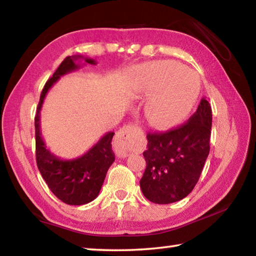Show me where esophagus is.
Returning <instances> with one entry per match:
<instances>
[{
    "label": "esophagus",
    "instance_id": "34e87169",
    "mask_svg": "<svg viewBox=\"0 0 256 256\" xmlns=\"http://www.w3.org/2000/svg\"><path fill=\"white\" fill-rule=\"evenodd\" d=\"M140 128L136 125H125L118 132L116 136V144H118V152L120 157L126 156L136 150L134 144V136H138Z\"/></svg>",
    "mask_w": 256,
    "mask_h": 256
}]
</instances>
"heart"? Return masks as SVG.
<instances>
[{
	"instance_id": "obj_1",
	"label": "heart",
	"mask_w": 256,
	"mask_h": 256,
	"mask_svg": "<svg viewBox=\"0 0 256 256\" xmlns=\"http://www.w3.org/2000/svg\"><path fill=\"white\" fill-rule=\"evenodd\" d=\"M136 92L149 97L146 114L154 124H170L196 100L198 82L194 73L175 62H151L133 71Z\"/></svg>"
}]
</instances>
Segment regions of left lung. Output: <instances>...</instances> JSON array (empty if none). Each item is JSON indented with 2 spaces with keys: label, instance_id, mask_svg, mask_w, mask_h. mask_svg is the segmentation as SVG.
I'll return each instance as SVG.
<instances>
[{
  "label": "left lung",
  "instance_id": "left-lung-1",
  "mask_svg": "<svg viewBox=\"0 0 256 256\" xmlns=\"http://www.w3.org/2000/svg\"><path fill=\"white\" fill-rule=\"evenodd\" d=\"M211 125V106L202 98L186 123L166 132L146 134V167L140 188L149 201L168 204L192 192L210 151Z\"/></svg>",
  "mask_w": 256,
  "mask_h": 256
}]
</instances>
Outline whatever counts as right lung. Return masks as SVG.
<instances>
[{
	"label": "right lung",
	"mask_w": 256,
	"mask_h": 256,
	"mask_svg": "<svg viewBox=\"0 0 256 256\" xmlns=\"http://www.w3.org/2000/svg\"><path fill=\"white\" fill-rule=\"evenodd\" d=\"M84 58L86 63L94 66L96 60L80 55L68 56L60 64L53 76L48 79L40 94V104L34 116V136H36V162L42 178L54 196L70 206H82L92 202L98 196L108 168L114 162L115 154L112 149L114 132L105 134L92 149L81 157L63 160L56 157L46 148L40 132V110L48 90L62 76L80 68L78 60Z\"/></svg>",
	"instance_id": "add662e5"
}]
</instances>
